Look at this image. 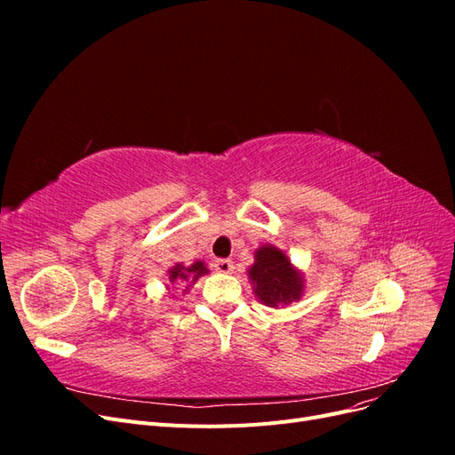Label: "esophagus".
Wrapping results in <instances>:
<instances>
[{"label":"esophagus","mask_w":455,"mask_h":455,"mask_svg":"<svg viewBox=\"0 0 455 455\" xmlns=\"http://www.w3.org/2000/svg\"><path fill=\"white\" fill-rule=\"evenodd\" d=\"M214 269L218 273H233L235 266H233V261L229 258H220V259L214 261Z\"/></svg>","instance_id":"esophagus-1"}]
</instances>
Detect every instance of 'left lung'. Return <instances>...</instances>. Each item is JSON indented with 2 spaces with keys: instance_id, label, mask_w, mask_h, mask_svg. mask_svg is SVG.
Here are the masks:
<instances>
[{
  "instance_id": "1",
  "label": "left lung",
  "mask_w": 455,
  "mask_h": 455,
  "mask_svg": "<svg viewBox=\"0 0 455 455\" xmlns=\"http://www.w3.org/2000/svg\"><path fill=\"white\" fill-rule=\"evenodd\" d=\"M249 275L258 298L271 307L299 299L304 288L298 271L291 266V259L275 246H261Z\"/></svg>"
}]
</instances>
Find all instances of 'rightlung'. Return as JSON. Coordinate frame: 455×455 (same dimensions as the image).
<instances>
[{
	"mask_svg": "<svg viewBox=\"0 0 455 455\" xmlns=\"http://www.w3.org/2000/svg\"><path fill=\"white\" fill-rule=\"evenodd\" d=\"M204 273H209V269L203 266V261H196V264L189 266V267H184V266L178 264L171 269V283H174V281H197L201 275H204Z\"/></svg>",
	"mask_w": 455,
	"mask_h": 455,
	"instance_id": "1",
	"label": "right lung"
}]
</instances>
